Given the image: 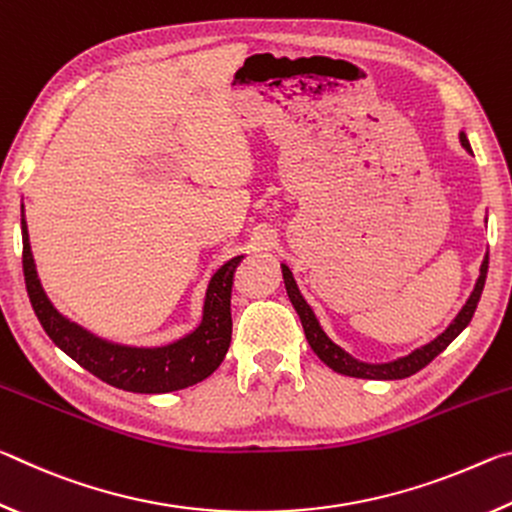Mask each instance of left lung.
I'll return each instance as SVG.
<instances>
[{
    "label": "left lung",
    "instance_id": "1",
    "mask_svg": "<svg viewBox=\"0 0 512 512\" xmlns=\"http://www.w3.org/2000/svg\"><path fill=\"white\" fill-rule=\"evenodd\" d=\"M458 140H461L463 149L467 153H472V146L467 142V135L465 131L458 133ZM282 266V277H284V287H287L289 293V300L291 305L296 307L298 316H300V323L302 329H305V336L311 345V350L318 354V359L327 363L329 368L334 372H341V375H348V377H359V379H404V377H411L415 372L422 370L427 363H431L433 359L438 357L440 352H443L449 343H452L458 334L463 332V329L470 325V320L476 311V305H479V298L483 293V284H485V275H488V255L483 257L481 268H479V277H476V284L470 293V298L465 300V305L458 311L456 318L452 323L447 325V329L443 334H438L436 339L420 345V348H415L413 352L404 354V357H397L393 361H381V363H372V361H361L350 354L345 348H341L339 343H334L329 336L325 334V329L320 327L318 318L314 314V309L309 307V302L302 298V293L298 289L296 280H293V273L287 264H280Z\"/></svg>",
    "mask_w": 512,
    "mask_h": 512
}]
</instances>
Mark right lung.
<instances>
[{
    "instance_id": "right-lung-1",
    "label": "right lung",
    "mask_w": 512,
    "mask_h": 512,
    "mask_svg": "<svg viewBox=\"0 0 512 512\" xmlns=\"http://www.w3.org/2000/svg\"><path fill=\"white\" fill-rule=\"evenodd\" d=\"M22 266L24 282L33 311L67 357H72L94 377L128 393H173L183 391L212 375L225 359L232 339V277L244 255H237L219 266L210 277L203 300V316L192 332L164 345H126L108 341L74 323L54 307L42 289L36 259L31 253V239L22 203Z\"/></svg>"
}]
</instances>
